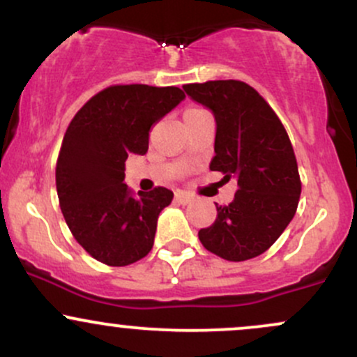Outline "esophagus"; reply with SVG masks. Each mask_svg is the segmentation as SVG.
Wrapping results in <instances>:
<instances>
[{"label": "esophagus", "mask_w": 357, "mask_h": 357, "mask_svg": "<svg viewBox=\"0 0 357 357\" xmlns=\"http://www.w3.org/2000/svg\"><path fill=\"white\" fill-rule=\"evenodd\" d=\"M174 202L178 204H190L192 202V196L188 195V192H184V191H178L174 195Z\"/></svg>", "instance_id": "1"}]
</instances>
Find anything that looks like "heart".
<instances>
[{
	"mask_svg": "<svg viewBox=\"0 0 357 357\" xmlns=\"http://www.w3.org/2000/svg\"><path fill=\"white\" fill-rule=\"evenodd\" d=\"M199 110H203V109H198V107H191V109H188L186 112H199Z\"/></svg>",
	"mask_w": 357,
	"mask_h": 357,
	"instance_id": "heart-1",
	"label": "heart"
}]
</instances>
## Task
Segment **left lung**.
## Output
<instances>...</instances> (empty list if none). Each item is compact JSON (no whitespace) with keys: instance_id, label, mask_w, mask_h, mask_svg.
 Here are the masks:
<instances>
[{"instance_id":"left-lung-1","label":"left lung","mask_w":357,"mask_h":357,"mask_svg":"<svg viewBox=\"0 0 357 357\" xmlns=\"http://www.w3.org/2000/svg\"><path fill=\"white\" fill-rule=\"evenodd\" d=\"M183 89L215 116L210 169L238 181L233 202L216 204L215 223L198 231L199 241L230 261L261 255L292 221L301 198L297 159L285 127L267 100L245 82L210 80Z\"/></svg>"}]
</instances>
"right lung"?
Here are the masks:
<instances>
[{
	"label": "right lung",
	"instance_id": "add662e5",
	"mask_svg": "<svg viewBox=\"0 0 357 357\" xmlns=\"http://www.w3.org/2000/svg\"><path fill=\"white\" fill-rule=\"evenodd\" d=\"M178 87L112 85L72 119L56 161V192L73 238L102 264L126 267L154 243L173 191L134 195L124 183L129 154H146L149 130L184 99Z\"/></svg>",
	"mask_w": 357,
	"mask_h": 357
}]
</instances>
